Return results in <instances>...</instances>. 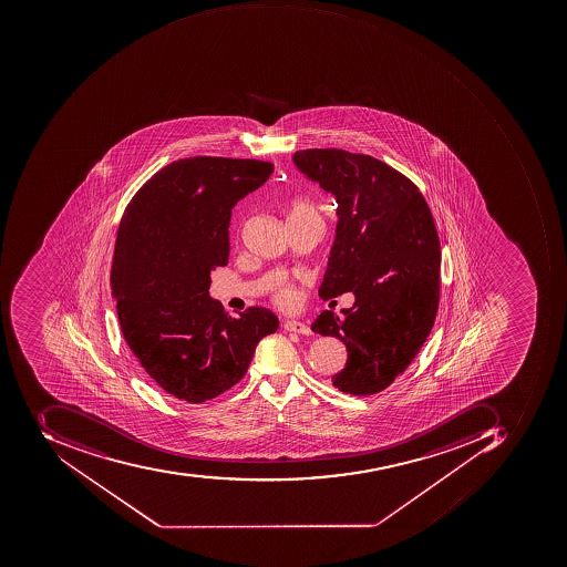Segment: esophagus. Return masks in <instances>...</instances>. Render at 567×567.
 <instances>
[{
    "instance_id": "1",
    "label": "esophagus",
    "mask_w": 567,
    "mask_h": 567,
    "mask_svg": "<svg viewBox=\"0 0 567 567\" xmlns=\"http://www.w3.org/2000/svg\"><path fill=\"white\" fill-rule=\"evenodd\" d=\"M284 328H286L287 331H293V333H301V336H309V333H311L308 324L302 323V321L287 320L286 323H284Z\"/></svg>"
}]
</instances>
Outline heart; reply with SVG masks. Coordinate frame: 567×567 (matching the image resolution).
I'll list each match as a JSON object with an SVG mask.
<instances>
[{"mask_svg":"<svg viewBox=\"0 0 567 567\" xmlns=\"http://www.w3.org/2000/svg\"><path fill=\"white\" fill-rule=\"evenodd\" d=\"M311 216H318L317 209L311 203L306 199H293L289 205V221L305 220V218H311ZM292 292H284L280 296L281 302L292 301Z\"/></svg>","mask_w":567,"mask_h":567,"instance_id":"1","label":"heart"}]
</instances>
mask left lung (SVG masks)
Masks as SVG:
<instances>
[{
  "instance_id": "8db88e82",
  "label": "left lung",
  "mask_w": 567,
  "mask_h": 567,
  "mask_svg": "<svg viewBox=\"0 0 567 567\" xmlns=\"http://www.w3.org/2000/svg\"><path fill=\"white\" fill-rule=\"evenodd\" d=\"M293 165L337 203L321 299L354 293L311 330L337 337L346 368L331 383L352 395L382 392L416 358L439 309L440 240L416 185L398 169L342 150L296 151Z\"/></svg>"
}]
</instances>
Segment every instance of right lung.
<instances>
[{"label":"right lung","mask_w":567,"mask_h":567,"mask_svg":"<svg viewBox=\"0 0 567 567\" xmlns=\"http://www.w3.org/2000/svg\"><path fill=\"white\" fill-rule=\"evenodd\" d=\"M271 174L258 159H178L137 190L120 221L110 281L122 333L153 382L181 401L236 385L259 340L277 331L270 309L231 318L209 296L212 271L230 255L231 208Z\"/></svg>","instance_id":"right-lung-1"}]
</instances>
